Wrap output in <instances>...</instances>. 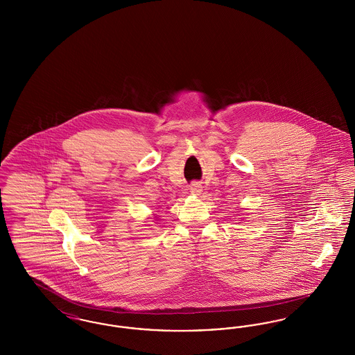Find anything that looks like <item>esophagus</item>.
I'll return each instance as SVG.
<instances>
[{"label": "esophagus", "instance_id": "34e87169", "mask_svg": "<svg viewBox=\"0 0 355 355\" xmlns=\"http://www.w3.org/2000/svg\"><path fill=\"white\" fill-rule=\"evenodd\" d=\"M190 193L194 194V196H200L202 193V185L201 182H193L190 185Z\"/></svg>", "mask_w": 355, "mask_h": 355}]
</instances>
